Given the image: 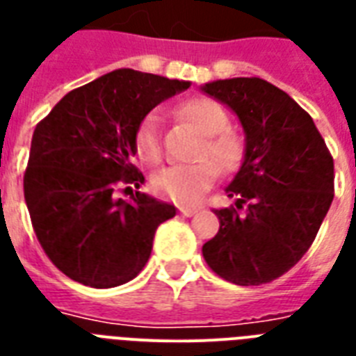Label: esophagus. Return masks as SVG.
<instances>
[{"label": "esophagus", "mask_w": 356, "mask_h": 356, "mask_svg": "<svg viewBox=\"0 0 356 356\" xmlns=\"http://www.w3.org/2000/svg\"><path fill=\"white\" fill-rule=\"evenodd\" d=\"M181 214H183V216H186V218H192V216H195V214H197V211H195V209H181Z\"/></svg>", "instance_id": "1"}]
</instances>
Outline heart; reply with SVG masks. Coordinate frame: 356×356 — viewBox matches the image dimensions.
<instances>
[{"instance_id":"b5f03b06","label":"heart","mask_w":356,"mask_h":356,"mask_svg":"<svg viewBox=\"0 0 356 356\" xmlns=\"http://www.w3.org/2000/svg\"><path fill=\"white\" fill-rule=\"evenodd\" d=\"M177 114L203 134V142L195 153L197 162L156 173L153 177V188L156 194L175 203L192 205L197 203L214 184L218 179V170L223 173H233L242 166L245 156V138L236 129L227 127L229 116L225 108L209 97L186 99L177 107ZM134 147L136 155L145 164H161L164 153L161 127L155 116H147L140 123Z\"/></svg>"}]
</instances>
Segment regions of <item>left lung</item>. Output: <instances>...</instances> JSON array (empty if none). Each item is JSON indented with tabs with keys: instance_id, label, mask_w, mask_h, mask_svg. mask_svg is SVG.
Here are the masks:
<instances>
[{
	"instance_id": "8db88e82",
	"label": "left lung",
	"mask_w": 356,
	"mask_h": 356,
	"mask_svg": "<svg viewBox=\"0 0 356 356\" xmlns=\"http://www.w3.org/2000/svg\"><path fill=\"white\" fill-rule=\"evenodd\" d=\"M209 96L233 108L245 131V156L220 231L203 245L216 275L240 286L275 281L314 242L334 197V162L310 114L260 77L214 81Z\"/></svg>"
}]
</instances>
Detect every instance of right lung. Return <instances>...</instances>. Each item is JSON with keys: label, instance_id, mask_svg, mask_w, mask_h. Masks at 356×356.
<instances>
[{"label": "right lung", "instance_id": "add662e5", "mask_svg": "<svg viewBox=\"0 0 356 356\" xmlns=\"http://www.w3.org/2000/svg\"><path fill=\"white\" fill-rule=\"evenodd\" d=\"M188 86L116 70L68 92L36 123L24 197L44 253L66 277L113 288L142 271L175 207L142 192L127 203L116 192L144 183L131 156L145 114Z\"/></svg>", "mask_w": 356, "mask_h": 356}]
</instances>
